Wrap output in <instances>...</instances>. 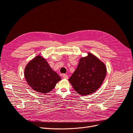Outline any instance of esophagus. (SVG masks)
I'll use <instances>...</instances> for the list:
<instances>
[{
	"label": "esophagus",
	"instance_id": "esophagus-1",
	"mask_svg": "<svg viewBox=\"0 0 133 133\" xmlns=\"http://www.w3.org/2000/svg\"><path fill=\"white\" fill-rule=\"evenodd\" d=\"M62 77H63V78H66V79L69 78V76H68L67 75H66V74H63L62 75Z\"/></svg>",
	"mask_w": 133,
	"mask_h": 133
}]
</instances>
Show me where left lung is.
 Wrapping results in <instances>:
<instances>
[{
    "instance_id": "obj_1",
    "label": "left lung",
    "mask_w": 133,
    "mask_h": 133,
    "mask_svg": "<svg viewBox=\"0 0 133 133\" xmlns=\"http://www.w3.org/2000/svg\"><path fill=\"white\" fill-rule=\"evenodd\" d=\"M107 73L105 64L90 52L82 57L69 81L81 96L93 94L100 88Z\"/></svg>"
}]
</instances>
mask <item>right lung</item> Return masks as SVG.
<instances>
[{
    "label": "right lung",
    "instance_id": "right-lung-1",
    "mask_svg": "<svg viewBox=\"0 0 133 133\" xmlns=\"http://www.w3.org/2000/svg\"><path fill=\"white\" fill-rule=\"evenodd\" d=\"M24 77L28 85L36 92L47 94L54 89L61 78L52 69L47 60L40 55L26 64Z\"/></svg>",
    "mask_w": 133,
    "mask_h": 133
}]
</instances>
